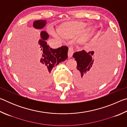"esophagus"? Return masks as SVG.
Returning a JSON list of instances; mask_svg holds the SVG:
<instances>
[{"label": "esophagus", "instance_id": "esophagus-1", "mask_svg": "<svg viewBox=\"0 0 127 127\" xmlns=\"http://www.w3.org/2000/svg\"><path fill=\"white\" fill-rule=\"evenodd\" d=\"M74 53V50L72 48H69L68 51V58H70L72 57L73 54Z\"/></svg>", "mask_w": 127, "mask_h": 127}]
</instances>
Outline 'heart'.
I'll return each instance as SVG.
<instances>
[{"label":"heart","instance_id":"1","mask_svg":"<svg viewBox=\"0 0 127 127\" xmlns=\"http://www.w3.org/2000/svg\"><path fill=\"white\" fill-rule=\"evenodd\" d=\"M86 22L84 21H69L64 22L58 29V33L62 37L66 38L74 37L81 33L85 36L89 34L91 30L89 26H86Z\"/></svg>","mask_w":127,"mask_h":127}]
</instances>
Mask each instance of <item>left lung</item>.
<instances>
[{
    "mask_svg": "<svg viewBox=\"0 0 127 127\" xmlns=\"http://www.w3.org/2000/svg\"><path fill=\"white\" fill-rule=\"evenodd\" d=\"M105 42L101 40L98 44L96 51L98 59L95 65L94 51L87 53L83 50L73 55L77 64L78 70L74 76L78 87L92 88L100 85L106 79L107 72L114 63L115 57L114 46L109 42L105 43Z\"/></svg>",
    "mask_w": 127,
    "mask_h": 127,
    "instance_id": "obj_1",
    "label": "left lung"
}]
</instances>
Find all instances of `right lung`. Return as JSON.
Returning <instances> with one entry per match:
<instances>
[{
    "label": "right lung",
    "instance_id": "right-lung-1",
    "mask_svg": "<svg viewBox=\"0 0 127 127\" xmlns=\"http://www.w3.org/2000/svg\"><path fill=\"white\" fill-rule=\"evenodd\" d=\"M46 23L45 20L35 21L33 23V27L36 29H42ZM40 37L41 39L38 40V44L40 58L37 64V68L44 74L46 83L48 84L50 82V72L54 66L65 61L68 58V48L66 46L55 49L50 48L46 41L49 37L46 31L41 32Z\"/></svg>",
    "mask_w": 127,
    "mask_h": 127
}]
</instances>
